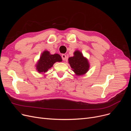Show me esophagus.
Here are the masks:
<instances>
[{
    "mask_svg": "<svg viewBox=\"0 0 131 131\" xmlns=\"http://www.w3.org/2000/svg\"><path fill=\"white\" fill-rule=\"evenodd\" d=\"M62 58L63 61H66V58H67L66 55L64 54H63L62 55Z\"/></svg>",
    "mask_w": 131,
    "mask_h": 131,
    "instance_id": "34e87169",
    "label": "esophagus"
}]
</instances>
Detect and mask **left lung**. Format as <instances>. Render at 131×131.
I'll return each instance as SVG.
<instances>
[{
    "mask_svg": "<svg viewBox=\"0 0 131 131\" xmlns=\"http://www.w3.org/2000/svg\"><path fill=\"white\" fill-rule=\"evenodd\" d=\"M68 63L72 70L77 76L85 74L90 68V63L87 58L79 50L74 52V56L68 58Z\"/></svg>",
    "mask_w": 131,
    "mask_h": 131,
    "instance_id": "left-lung-1",
    "label": "left lung"
}]
</instances>
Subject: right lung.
Instances as JSON below:
<instances>
[{"mask_svg": "<svg viewBox=\"0 0 131 131\" xmlns=\"http://www.w3.org/2000/svg\"><path fill=\"white\" fill-rule=\"evenodd\" d=\"M62 61L61 56L58 53L51 54L49 51L45 50L41 54L37 64H35L36 70L40 74H45L52 68L54 63Z\"/></svg>", "mask_w": 131, "mask_h": 131, "instance_id": "obj_1", "label": "right lung"}]
</instances>
